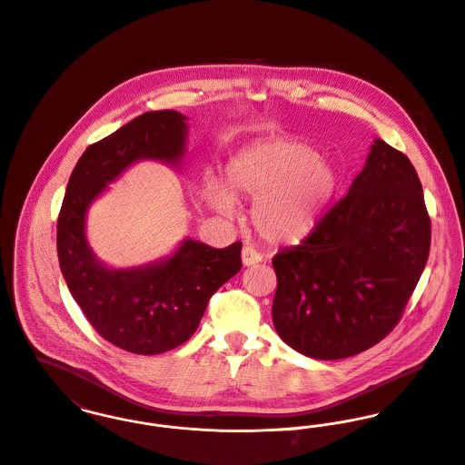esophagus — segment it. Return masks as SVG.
I'll return each instance as SVG.
<instances>
[{
    "label": "esophagus",
    "instance_id": "1",
    "mask_svg": "<svg viewBox=\"0 0 465 465\" xmlns=\"http://www.w3.org/2000/svg\"><path fill=\"white\" fill-rule=\"evenodd\" d=\"M258 262H262V255L255 252L252 246H244L242 248V263L250 267V265H255Z\"/></svg>",
    "mask_w": 465,
    "mask_h": 465
}]
</instances>
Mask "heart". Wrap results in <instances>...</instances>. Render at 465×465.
Here are the masks:
<instances>
[{
  "mask_svg": "<svg viewBox=\"0 0 465 465\" xmlns=\"http://www.w3.org/2000/svg\"><path fill=\"white\" fill-rule=\"evenodd\" d=\"M341 189V169L328 156L291 139L250 144L224 165V185L208 182L210 205L232 213L233 196L257 198L252 221L272 246L303 242Z\"/></svg>",
  "mask_w": 465,
  "mask_h": 465,
  "instance_id": "b5f03b06",
  "label": "heart"
}]
</instances>
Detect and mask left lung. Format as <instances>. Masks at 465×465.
Instances as JSON below:
<instances>
[{
	"mask_svg": "<svg viewBox=\"0 0 465 465\" xmlns=\"http://www.w3.org/2000/svg\"><path fill=\"white\" fill-rule=\"evenodd\" d=\"M431 223L409 156L376 139L348 194L272 258V322L319 361L359 355L400 322L424 271Z\"/></svg>",
	"mask_w": 465,
	"mask_h": 465,
	"instance_id": "left-lung-1",
	"label": "left lung"
}]
</instances>
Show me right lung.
I'll return each mask as SVG.
<instances>
[{
	"label": "right lung",
	"mask_w": 465,
	"mask_h": 465,
	"mask_svg": "<svg viewBox=\"0 0 465 465\" xmlns=\"http://www.w3.org/2000/svg\"><path fill=\"white\" fill-rule=\"evenodd\" d=\"M187 117L146 112L91 144L74 165L56 224V253L67 289L93 328L135 355H158L196 331L212 294L242 267V242L217 250L185 239L171 257L132 269L100 262L85 237L93 202L139 160L176 165L185 155Z\"/></svg>",
	"instance_id": "1"
}]
</instances>
